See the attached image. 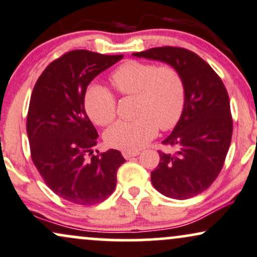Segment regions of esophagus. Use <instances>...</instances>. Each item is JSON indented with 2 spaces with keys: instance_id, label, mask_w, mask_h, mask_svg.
<instances>
[{
  "instance_id": "1",
  "label": "esophagus",
  "mask_w": 257,
  "mask_h": 257,
  "mask_svg": "<svg viewBox=\"0 0 257 257\" xmlns=\"http://www.w3.org/2000/svg\"><path fill=\"white\" fill-rule=\"evenodd\" d=\"M140 155V152H122V156L125 159H131L134 156Z\"/></svg>"
}]
</instances>
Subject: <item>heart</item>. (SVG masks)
<instances>
[{"label": "heart", "instance_id": "heart-1", "mask_svg": "<svg viewBox=\"0 0 257 257\" xmlns=\"http://www.w3.org/2000/svg\"><path fill=\"white\" fill-rule=\"evenodd\" d=\"M110 80L121 95L137 97L138 117L117 121L105 131L104 141L109 147L135 152L155 137L158 127L167 131L179 122L185 105V86L174 67L130 60L113 72ZM84 105L97 125H108L115 117V96L103 85L87 87Z\"/></svg>", "mask_w": 257, "mask_h": 257}]
</instances>
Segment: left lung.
<instances>
[{
	"label": "left lung",
	"instance_id": "left-lung-1",
	"mask_svg": "<svg viewBox=\"0 0 257 257\" xmlns=\"http://www.w3.org/2000/svg\"><path fill=\"white\" fill-rule=\"evenodd\" d=\"M132 55L166 62L182 75L185 86L182 117L162 142L176 148V153L159 152L152 183L170 198L194 197L216 179L230 148L233 122L227 90L203 59L184 48H152Z\"/></svg>",
	"mask_w": 257,
	"mask_h": 257
}]
</instances>
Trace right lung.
Here are the masks:
<instances>
[{
    "mask_svg": "<svg viewBox=\"0 0 257 257\" xmlns=\"http://www.w3.org/2000/svg\"><path fill=\"white\" fill-rule=\"evenodd\" d=\"M122 57L68 51L33 87L26 121L32 161L48 188L72 203L92 206L109 197L125 162L115 149L92 155L98 134L84 108L87 85Z\"/></svg>",
    "mask_w": 257,
    "mask_h": 257,
    "instance_id": "obj_1",
    "label": "right lung"
}]
</instances>
